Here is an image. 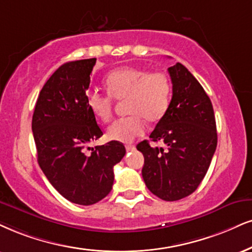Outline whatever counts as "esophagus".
I'll list each match as a JSON object with an SVG mask.
<instances>
[{"label":"esophagus","mask_w":252,"mask_h":252,"mask_svg":"<svg viewBox=\"0 0 252 252\" xmlns=\"http://www.w3.org/2000/svg\"><path fill=\"white\" fill-rule=\"evenodd\" d=\"M135 150V146L134 145H126V151L127 152H131Z\"/></svg>","instance_id":"obj_1"}]
</instances>
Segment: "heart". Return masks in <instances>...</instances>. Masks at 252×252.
Here are the masks:
<instances>
[{"instance_id":"b5f03b06","label":"heart","mask_w":252,"mask_h":252,"mask_svg":"<svg viewBox=\"0 0 252 252\" xmlns=\"http://www.w3.org/2000/svg\"><path fill=\"white\" fill-rule=\"evenodd\" d=\"M107 94L97 91L88 93L86 104L91 113L102 123L113 114V99L125 100L128 117L114 121L107 129L108 139L131 142L145 132V120L157 123L166 114L170 104L172 85L166 73L135 66H121L105 79Z\"/></svg>"}]
</instances>
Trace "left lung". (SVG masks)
Here are the masks:
<instances>
[{
	"instance_id": "8db88e82",
	"label": "left lung",
	"mask_w": 252,
	"mask_h": 252,
	"mask_svg": "<svg viewBox=\"0 0 252 252\" xmlns=\"http://www.w3.org/2000/svg\"><path fill=\"white\" fill-rule=\"evenodd\" d=\"M173 95L166 114L147 140L136 148L144 154L142 178L147 188L164 201H178L196 190L209 168L217 146L212 101L201 84L181 63L168 67Z\"/></svg>"
}]
</instances>
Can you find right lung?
Returning a JSON list of instances; mask_svg holds the SVG:
<instances>
[{"instance_id": "obj_1", "label": "right lung", "mask_w": 252, "mask_h": 252, "mask_svg": "<svg viewBox=\"0 0 252 252\" xmlns=\"http://www.w3.org/2000/svg\"><path fill=\"white\" fill-rule=\"evenodd\" d=\"M95 58L65 63L44 84L32 116L37 160L46 179L72 203L90 206L107 196L113 167L126 153L119 141L92 148L102 131L86 104Z\"/></svg>"}]
</instances>
